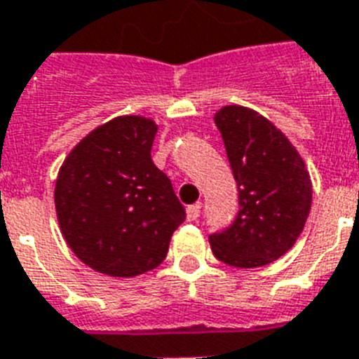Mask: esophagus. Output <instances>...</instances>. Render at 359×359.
<instances>
[{
  "label": "esophagus",
  "instance_id": "esophagus-1",
  "mask_svg": "<svg viewBox=\"0 0 359 359\" xmlns=\"http://www.w3.org/2000/svg\"><path fill=\"white\" fill-rule=\"evenodd\" d=\"M186 214H188V221H197V219H199V215H201V206L199 205L188 206Z\"/></svg>",
  "mask_w": 359,
  "mask_h": 359
}]
</instances>
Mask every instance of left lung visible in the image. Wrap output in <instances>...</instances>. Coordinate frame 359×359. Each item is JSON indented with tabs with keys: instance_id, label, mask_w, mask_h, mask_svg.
<instances>
[{
	"instance_id": "1",
	"label": "left lung",
	"mask_w": 359,
	"mask_h": 359,
	"mask_svg": "<svg viewBox=\"0 0 359 359\" xmlns=\"http://www.w3.org/2000/svg\"><path fill=\"white\" fill-rule=\"evenodd\" d=\"M238 184L240 210L226 229L208 236L212 252L234 267H262L293 247L311 206L301 154L255 110L230 104L215 114Z\"/></svg>"
}]
</instances>
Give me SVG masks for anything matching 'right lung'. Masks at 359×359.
Instances as JSON below:
<instances>
[{
  "label": "right lung",
  "mask_w": 359,
  "mask_h": 359,
  "mask_svg": "<svg viewBox=\"0 0 359 359\" xmlns=\"http://www.w3.org/2000/svg\"><path fill=\"white\" fill-rule=\"evenodd\" d=\"M156 125L123 116L77 144L58 171V225L79 260L109 276H136L164 262L186 210L153 164Z\"/></svg>",
  "instance_id": "obj_1"
}]
</instances>
